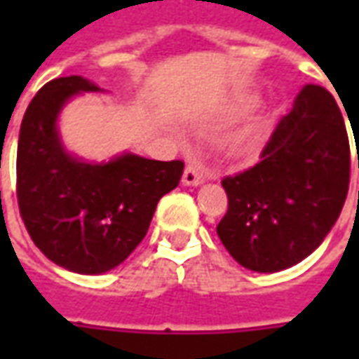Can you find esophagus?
<instances>
[{
  "label": "esophagus",
  "mask_w": 359,
  "mask_h": 359,
  "mask_svg": "<svg viewBox=\"0 0 359 359\" xmlns=\"http://www.w3.org/2000/svg\"><path fill=\"white\" fill-rule=\"evenodd\" d=\"M203 180H205V177H203L202 169H200L198 165H187L184 175H182V184H184V187H200V184H203Z\"/></svg>",
  "instance_id": "34e87169"
}]
</instances>
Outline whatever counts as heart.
<instances>
[{"label": "heart", "mask_w": 359, "mask_h": 359, "mask_svg": "<svg viewBox=\"0 0 359 359\" xmlns=\"http://www.w3.org/2000/svg\"><path fill=\"white\" fill-rule=\"evenodd\" d=\"M242 103L236 105V109H241ZM265 136H267V128H265V123H262L259 118L252 121L246 126L238 128L236 133L229 134L223 142V149L231 157H246L250 154H254L262 144L265 142Z\"/></svg>", "instance_id": "obj_1"}]
</instances>
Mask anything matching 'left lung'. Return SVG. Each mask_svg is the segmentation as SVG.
<instances>
[{"mask_svg": "<svg viewBox=\"0 0 359 359\" xmlns=\"http://www.w3.org/2000/svg\"><path fill=\"white\" fill-rule=\"evenodd\" d=\"M348 182L350 144L342 113L327 90L308 84L271 134L262 161L221 182L229 210L217 225L219 238L246 269H288L331 233Z\"/></svg>", "mask_w": 359, "mask_h": 359, "instance_id": "left-lung-1", "label": "left lung"}]
</instances>
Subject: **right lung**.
<instances>
[{"label": "right lung", "mask_w": 359, "mask_h": 359, "mask_svg": "<svg viewBox=\"0 0 359 359\" xmlns=\"http://www.w3.org/2000/svg\"><path fill=\"white\" fill-rule=\"evenodd\" d=\"M105 92L79 74L48 82L22 117L17 198L30 238L59 267L102 275L144 241L157 202L179 187L184 163L123 151L109 161L71 154L59 115L73 97Z\"/></svg>", "instance_id": "add662e5"}]
</instances>
